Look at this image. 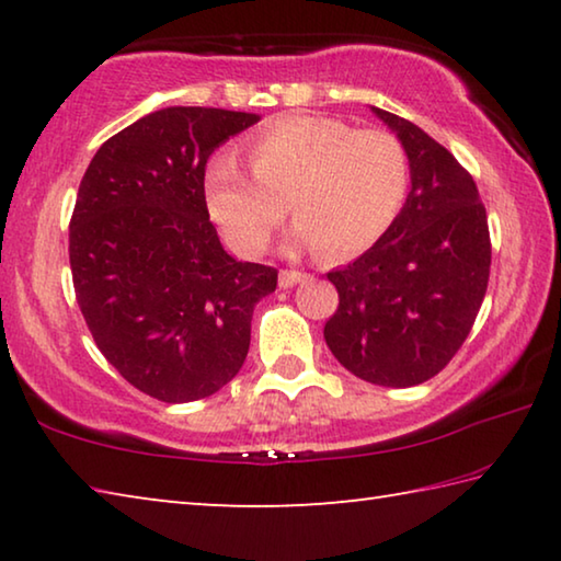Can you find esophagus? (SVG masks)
Returning a JSON list of instances; mask_svg holds the SVG:
<instances>
[{
  "instance_id": "esophagus-1",
  "label": "esophagus",
  "mask_w": 561,
  "mask_h": 561,
  "mask_svg": "<svg viewBox=\"0 0 561 561\" xmlns=\"http://www.w3.org/2000/svg\"><path fill=\"white\" fill-rule=\"evenodd\" d=\"M304 279H307V274L299 272V270L279 272V287H284V289H289V287H294V284H299Z\"/></svg>"
}]
</instances>
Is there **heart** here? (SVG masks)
<instances>
[{"instance_id":"heart-1","label":"heart","mask_w":561,"mask_h":561,"mask_svg":"<svg viewBox=\"0 0 561 561\" xmlns=\"http://www.w3.org/2000/svg\"><path fill=\"white\" fill-rule=\"evenodd\" d=\"M252 173L232 158L205 170V207L237 254L267 250L284 213L297 244L327 257L371 247L401 213L411 163L388 130H354L324 116H284L247 144Z\"/></svg>"}]
</instances>
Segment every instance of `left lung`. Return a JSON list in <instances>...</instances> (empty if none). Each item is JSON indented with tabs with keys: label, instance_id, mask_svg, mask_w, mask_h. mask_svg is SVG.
Returning a JSON list of instances; mask_svg holds the SVG:
<instances>
[{
	"label": "left lung",
	"instance_id": "1",
	"mask_svg": "<svg viewBox=\"0 0 561 561\" xmlns=\"http://www.w3.org/2000/svg\"><path fill=\"white\" fill-rule=\"evenodd\" d=\"M371 111L403 144L411 190L371 250L327 274L339 309L324 339L346 371L408 388L440 374L468 339L488 291L490 230L474 180L450 150L415 123Z\"/></svg>",
	"mask_w": 561,
	"mask_h": 561
}]
</instances>
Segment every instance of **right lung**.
Returning a JSON list of instances; mask_svg holds the SVG:
<instances>
[{"mask_svg":"<svg viewBox=\"0 0 561 561\" xmlns=\"http://www.w3.org/2000/svg\"><path fill=\"white\" fill-rule=\"evenodd\" d=\"M257 113L170 106L103 144L69 225L76 301L108 364L165 403L230 383L254 304L277 270L225 252L205 207V165Z\"/></svg>","mask_w":561,"mask_h":561,"instance_id":"1","label":"right lung"}]
</instances>
